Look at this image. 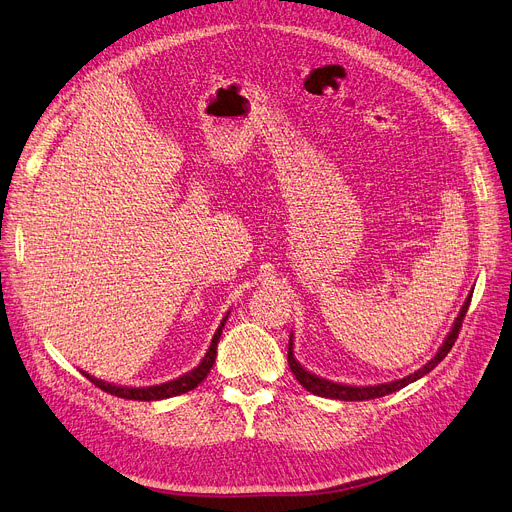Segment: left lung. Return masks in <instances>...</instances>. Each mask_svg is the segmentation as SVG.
<instances>
[{
    "mask_svg": "<svg viewBox=\"0 0 512 512\" xmlns=\"http://www.w3.org/2000/svg\"><path fill=\"white\" fill-rule=\"evenodd\" d=\"M469 305H471V295H469V299L464 301V305H462V309H460V314H458V318H456V322H454V326H452V332L448 335L446 343H443L441 349L437 351L435 358H433L427 366H422V368L416 370L414 374L406 376V379H399V381L385 383V385H376V387H349V385H339V383L324 381V379H320V376L311 374V372H307L305 368L299 366V362L295 360V355H293V337H291V343H288V366H291V370H293V374H295V379L301 383V387H305L307 391H311L314 395H320V397L343 399V402H364V399H376V397L389 395V393H393V391H399V389H404L406 385L414 383L416 379H420V376H425V374L431 372L443 358H446V355H448L450 349H452V345H454L456 339H458V332H460V328H462V322H464L466 309H469Z\"/></svg>",
    "mask_w": 512,
    "mask_h": 512,
    "instance_id": "obj_1",
    "label": "left lung"
}]
</instances>
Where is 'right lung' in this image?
I'll return each mask as SVG.
<instances>
[{"label": "right lung", "instance_id": "add662e5", "mask_svg": "<svg viewBox=\"0 0 512 512\" xmlns=\"http://www.w3.org/2000/svg\"><path fill=\"white\" fill-rule=\"evenodd\" d=\"M228 316L221 320V326L215 330V337L211 341V347L207 351V355L203 358V362L198 364L194 370H190L188 374L180 376V379L175 381H169V383H163V385H154V387H117V385H110V383H104V381H98L94 379V376L85 374L87 379H90L98 389L110 393V395H117V397H123V399H140V402H154V399H165V397H173V395H182V393H188L192 391L194 387L201 385L205 379L209 370L213 368L215 364V355H217V341L221 337V328H224Z\"/></svg>", "mask_w": 512, "mask_h": 512}]
</instances>
